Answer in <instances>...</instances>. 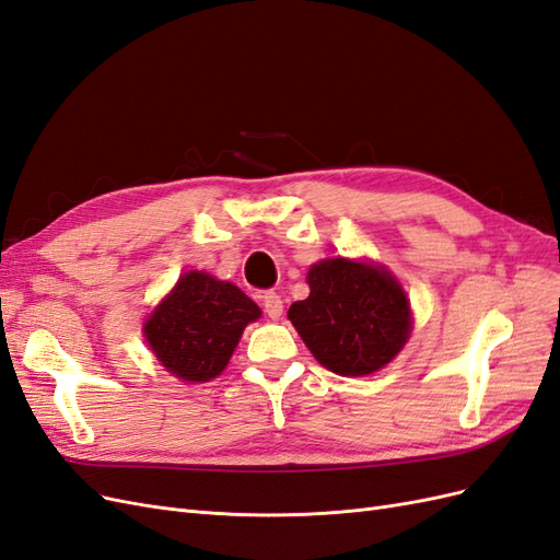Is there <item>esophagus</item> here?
Here are the masks:
<instances>
[{
	"label": "esophagus",
	"instance_id": "obj_1",
	"mask_svg": "<svg viewBox=\"0 0 560 560\" xmlns=\"http://www.w3.org/2000/svg\"><path fill=\"white\" fill-rule=\"evenodd\" d=\"M261 301H264V311L268 317L278 319L282 315V299L276 292H264Z\"/></svg>",
	"mask_w": 560,
	"mask_h": 560
}]
</instances>
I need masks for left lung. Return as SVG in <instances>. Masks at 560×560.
<instances>
[{
  "label": "left lung",
  "instance_id": "left-lung-1",
  "mask_svg": "<svg viewBox=\"0 0 560 560\" xmlns=\"http://www.w3.org/2000/svg\"><path fill=\"white\" fill-rule=\"evenodd\" d=\"M308 299L292 319L315 360L338 376H369L397 358L411 334V306L387 268L334 257L308 270Z\"/></svg>",
  "mask_w": 560,
  "mask_h": 560
}]
</instances>
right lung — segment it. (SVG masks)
Returning a JSON list of instances; mask_svg holds the SVG:
<instances>
[{
    "label": "right lung",
    "instance_id": "obj_1",
    "mask_svg": "<svg viewBox=\"0 0 560 560\" xmlns=\"http://www.w3.org/2000/svg\"><path fill=\"white\" fill-rule=\"evenodd\" d=\"M261 315L233 282L200 270L184 273L144 322L156 360L186 383H206L226 369L243 329Z\"/></svg>",
    "mask_w": 560,
    "mask_h": 560
}]
</instances>
